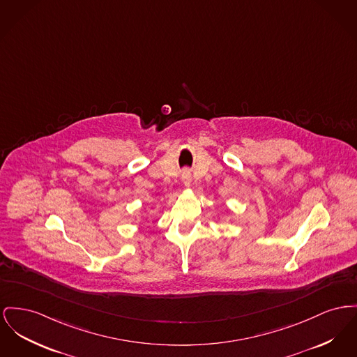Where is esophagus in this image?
<instances>
[{"label":"esophagus","mask_w":357,"mask_h":357,"mask_svg":"<svg viewBox=\"0 0 357 357\" xmlns=\"http://www.w3.org/2000/svg\"><path fill=\"white\" fill-rule=\"evenodd\" d=\"M182 179H183V183H185V186H186V188H189L190 185H191V176H190V172L188 171V169L183 172V175H182Z\"/></svg>","instance_id":"obj_1"}]
</instances>
